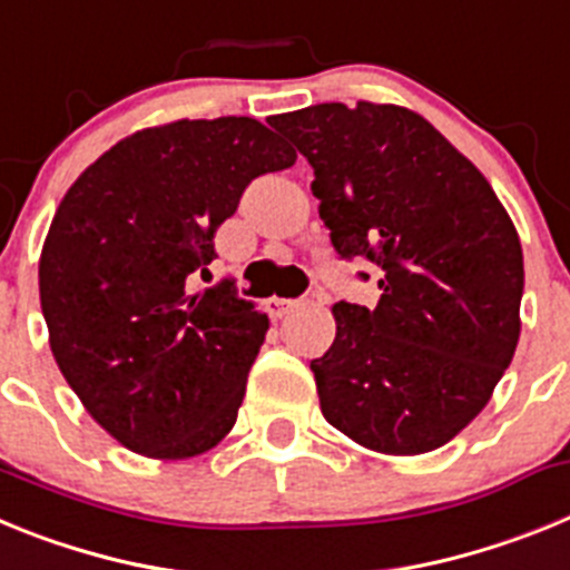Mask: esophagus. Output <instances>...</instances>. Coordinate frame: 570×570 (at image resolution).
Masks as SVG:
<instances>
[{"instance_id":"1","label":"esophagus","mask_w":570,"mask_h":570,"mask_svg":"<svg viewBox=\"0 0 570 570\" xmlns=\"http://www.w3.org/2000/svg\"><path fill=\"white\" fill-rule=\"evenodd\" d=\"M299 305L302 299H282V296H271V299L265 302V311H268L271 316H285L294 308H299Z\"/></svg>"}]
</instances>
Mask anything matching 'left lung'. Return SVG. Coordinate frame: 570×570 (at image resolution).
<instances>
[{
    "mask_svg": "<svg viewBox=\"0 0 570 570\" xmlns=\"http://www.w3.org/2000/svg\"><path fill=\"white\" fill-rule=\"evenodd\" d=\"M274 128L314 168L336 256L380 268V302H336L334 345L311 362L322 416L380 454L445 445L517 351V228L485 176L414 110L325 102Z\"/></svg>",
    "mask_w": 570,
    "mask_h": 570,
    "instance_id": "8db88e82",
    "label": "left lung"
}]
</instances>
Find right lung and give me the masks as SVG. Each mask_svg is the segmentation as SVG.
<instances>
[{"label": "right lung", "mask_w": 570, "mask_h": 570, "mask_svg": "<svg viewBox=\"0 0 570 570\" xmlns=\"http://www.w3.org/2000/svg\"><path fill=\"white\" fill-rule=\"evenodd\" d=\"M296 154L250 116L136 130L70 185L39 299L59 371L88 414L136 454L183 460L234 428L268 316L208 274L216 228L256 176Z\"/></svg>", "instance_id": "obj_1"}]
</instances>
